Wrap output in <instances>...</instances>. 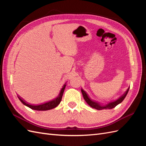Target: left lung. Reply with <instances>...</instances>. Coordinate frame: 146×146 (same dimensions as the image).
Masks as SVG:
<instances>
[{
    "label": "left lung",
    "mask_w": 146,
    "mask_h": 146,
    "mask_svg": "<svg viewBox=\"0 0 146 146\" xmlns=\"http://www.w3.org/2000/svg\"><path fill=\"white\" fill-rule=\"evenodd\" d=\"M129 88H130V87L128 88L127 91L124 92V94H123L122 96H121L119 99H117V100H114L113 102H110L105 105H100L99 104L97 103L96 102H95L94 100H92L91 99H90V98L88 97V96L86 94V92L85 91L83 90L82 89L81 90V91H82L84 99H85V100L86 102V103L89 105L91 107L95 108L96 110H102L104 109H107H107H112V108L115 107L116 106H117L118 104L121 103L126 97L128 92H129Z\"/></svg>",
    "instance_id": "8db88e82"
}]
</instances>
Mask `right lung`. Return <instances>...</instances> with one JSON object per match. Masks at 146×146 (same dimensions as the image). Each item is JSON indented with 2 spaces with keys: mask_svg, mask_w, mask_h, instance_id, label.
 Instances as JSON below:
<instances>
[{
  "mask_svg": "<svg viewBox=\"0 0 146 146\" xmlns=\"http://www.w3.org/2000/svg\"><path fill=\"white\" fill-rule=\"evenodd\" d=\"M66 83H65L63 85V88H61L60 94L58 96H57V98H56L55 99H53L49 102H46V103L42 104L41 105H30L29 104H27L26 102H25L23 100H22V99H21V98H19V97H18V98L21 102L23 103L24 105H25V106H27V107H29L30 108L32 109V110H38V111H46V110H51V109H53V108L56 107L57 106L60 104V102L61 100V99H62V96H63V92H64V91L65 89V87L66 86Z\"/></svg>",
  "mask_w": 146,
  "mask_h": 146,
  "instance_id": "obj_1",
  "label": "right lung"
}]
</instances>
